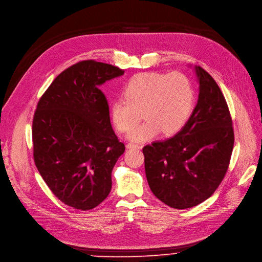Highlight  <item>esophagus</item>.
<instances>
[{"label": "esophagus", "instance_id": "1", "mask_svg": "<svg viewBox=\"0 0 262 262\" xmlns=\"http://www.w3.org/2000/svg\"><path fill=\"white\" fill-rule=\"evenodd\" d=\"M126 147H127V149H140V145L135 144V143H127Z\"/></svg>", "mask_w": 262, "mask_h": 262}]
</instances>
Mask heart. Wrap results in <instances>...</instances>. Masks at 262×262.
Wrapping results in <instances>:
<instances>
[{"label": "heart", "instance_id": "1", "mask_svg": "<svg viewBox=\"0 0 262 262\" xmlns=\"http://www.w3.org/2000/svg\"><path fill=\"white\" fill-rule=\"evenodd\" d=\"M124 99L112 101L110 115L116 128L128 133L142 115L147 121L129 134V139L143 142L179 133L185 126L195 105V89L182 73L146 72L132 77L123 90Z\"/></svg>", "mask_w": 262, "mask_h": 262}]
</instances>
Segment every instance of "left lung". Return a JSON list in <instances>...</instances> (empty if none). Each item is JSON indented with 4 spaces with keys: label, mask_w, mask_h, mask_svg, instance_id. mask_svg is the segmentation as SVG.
Segmentation results:
<instances>
[{
    "label": "left lung",
    "mask_w": 262,
    "mask_h": 262,
    "mask_svg": "<svg viewBox=\"0 0 262 262\" xmlns=\"http://www.w3.org/2000/svg\"><path fill=\"white\" fill-rule=\"evenodd\" d=\"M197 105L172 138L145 145L144 168L153 194L173 209L210 198L228 170L234 133L228 105L217 83L200 66Z\"/></svg>",
    "instance_id": "1"
}]
</instances>
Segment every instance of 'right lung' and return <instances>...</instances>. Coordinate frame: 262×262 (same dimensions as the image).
I'll list each match as a JSON object with an SVG mask.
<instances>
[{
	"label": "right lung",
	"mask_w": 262,
	"mask_h": 262,
	"mask_svg": "<svg viewBox=\"0 0 262 262\" xmlns=\"http://www.w3.org/2000/svg\"><path fill=\"white\" fill-rule=\"evenodd\" d=\"M124 71L94 60L66 68L40 97L32 125L33 156L41 178L66 206L91 210L111 190L125 145L112 129L99 86Z\"/></svg>",
	"instance_id": "1"
}]
</instances>
